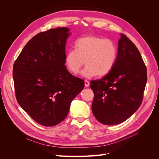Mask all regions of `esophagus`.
<instances>
[{"instance_id": "obj_1", "label": "esophagus", "mask_w": 159, "mask_h": 159, "mask_svg": "<svg viewBox=\"0 0 159 159\" xmlns=\"http://www.w3.org/2000/svg\"><path fill=\"white\" fill-rule=\"evenodd\" d=\"M84 84H85V87H89V82L88 80H85L84 81Z\"/></svg>"}]
</instances>
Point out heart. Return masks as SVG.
Here are the masks:
<instances>
[{
    "mask_svg": "<svg viewBox=\"0 0 159 159\" xmlns=\"http://www.w3.org/2000/svg\"><path fill=\"white\" fill-rule=\"evenodd\" d=\"M75 50L66 53L65 64L72 74H77L84 64L81 75L90 78L107 75L113 68L117 56V48L109 39L88 36L75 42Z\"/></svg>",
    "mask_w": 159,
    "mask_h": 159,
    "instance_id": "heart-1",
    "label": "heart"
}]
</instances>
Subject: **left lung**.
<instances>
[{
    "mask_svg": "<svg viewBox=\"0 0 159 159\" xmlns=\"http://www.w3.org/2000/svg\"><path fill=\"white\" fill-rule=\"evenodd\" d=\"M147 81V68L140 52L121 34L113 68L103 78L91 82L95 117L107 125L125 121L140 107Z\"/></svg>",
    "mask_w": 159,
    "mask_h": 159,
    "instance_id": "1",
    "label": "left lung"
}]
</instances>
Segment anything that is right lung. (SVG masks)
<instances>
[{
    "label": "right lung",
    "mask_w": 159,
    "mask_h": 159,
    "mask_svg": "<svg viewBox=\"0 0 159 159\" xmlns=\"http://www.w3.org/2000/svg\"><path fill=\"white\" fill-rule=\"evenodd\" d=\"M68 28L38 33L24 47L13 66L17 102L35 121L55 126L68 115L71 103L84 88L65 66Z\"/></svg>",
    "instance_id": "add662e5"
}]
</instances>
